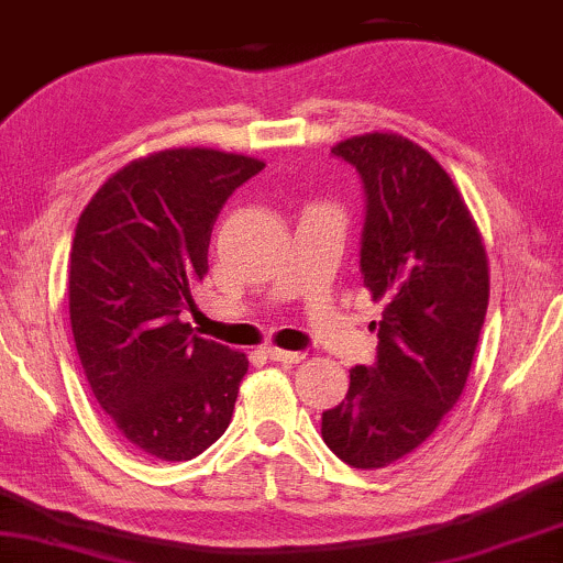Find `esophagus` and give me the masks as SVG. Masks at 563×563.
I'll return each mask as SVG.
<instances>
[{"label": "esophagus", "instance_id": "1", "mask_svg": "<svg viewBox=\"0 0 563 563\" xmlns=\"http://www.w3.org/2000/svg\"><path fill=\"white\" fill-rule=\"evenodd\" d=\"M267 356L273 358V362H283V364H299L303 356L301 351H286V349H277V346H269L267 349Z\"/></svg>", "mask_w": 563, "mask_h": 563}]
</instances>
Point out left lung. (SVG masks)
Returning a JSON list of instances; mask_svg holds the SVG:
<instances>
[{
  "instance_id": "obj_1",
  "label": "left lung",
  "mask_w": 563,
  "mask_h": 563,
  "mask_svg": "<svg viewBox=\"0 0 563 563\" xmlns=\"http://www.w3.org/2000/svg\"><path fill=\"white\" fill-rule=\"evenodd\" d=\"M362 175V267L383 301L375 367L351 369L349 393L322 411V440L354 470L409 456L456 406L490 275L483 235L438 159L398 133H364L333 146Z\"/></svg>"
}]
</instances>
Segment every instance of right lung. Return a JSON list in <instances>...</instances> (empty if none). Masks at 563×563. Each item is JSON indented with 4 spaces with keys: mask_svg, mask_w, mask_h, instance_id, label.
I'll return each mask as SVG.
<instances>
[{
    "mask_svg": "<svg viewBox=\"0 0 563 563\" xmlns=\"http://www.w3.org/2000/svg\"><path fill=\"white\" fill-rule=\"evenodd\" d=\"M262 159L183 146L112 173L76 225L70 324L93 398L133 449L162 462L207 451L233 417L249 358L191 335L180 311L205 280L222 205Z\"/></svg>",
    "mask_w": 563,
    "mask_h": 563,
    "instance_id": "obj_1",
    "label": "right lung"
}]
</instances>
